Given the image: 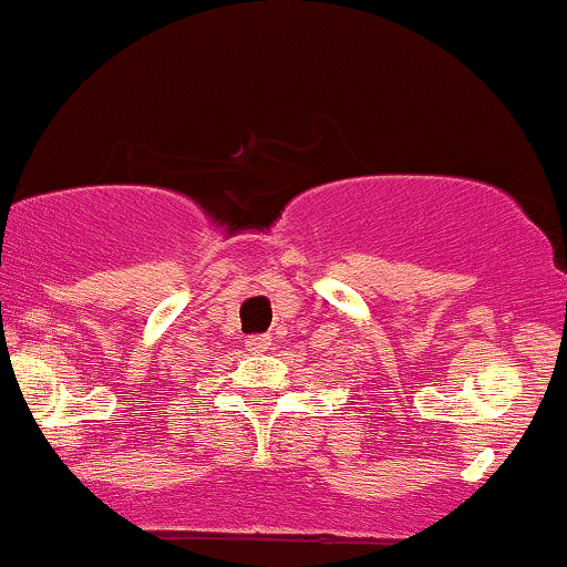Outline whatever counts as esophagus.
<instances>
[{
	"instance_id": "obj_1",
	"label": "esophagus",
	"mask_w": 567,
	"mask_h": 567,
	"mask_svg": "<svg viewBox=\"0 0 567 567\" xmlns=\"http://www.w3.org/2000/svg\"><path fill=\"white\" fill-rule=\"evenodd\" d=\"M269 343H271L269 336H250L248 340H245L248 351H266L269 349Z\"/></svg>"
}]
</instances>
